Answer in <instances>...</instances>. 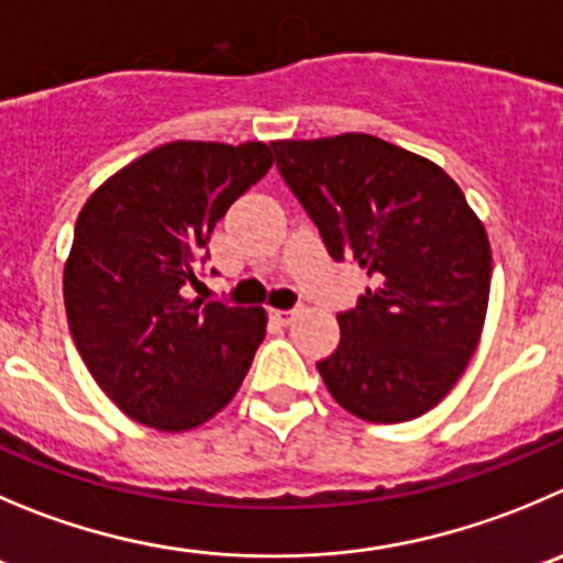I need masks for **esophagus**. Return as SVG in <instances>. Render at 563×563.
I'll list each match as a JSON object with an SVG mask.
<instances>
[{
    "mask_svg": "<svg viewBox=\"0 0 563 563\" xmlns=\"http://www.w3.org/2000/svg\"><path fill=\"white\" fill-rule=\"evenodd\" d=\"M296 318V309H271V320L278 325H290Z\"/></svg>",
    "mask_w": 563,
    "mask_h": 563,
    "instance_id": "esophagus-1",
    "label": "esophagus"
}]
</instances>
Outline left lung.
<instances>
[{"label":"left lung","mask_w":563,"mask_h":563,"mask_svg":"<svg viewBox=\"0 0 563 563\" xmlns=\"http://www.w3.org/2000/svg\"><path fill=\"white\" fill-rule=\"evenodd\" d=\"M271 146L329 254L373 278L356 307L336 314L340 345L318 362L331 398L367 422L426 415L462 378L484 331V223L437 163L382 137Z\"/></svg>","instance_id":"left-lung-1"}]
</instances>
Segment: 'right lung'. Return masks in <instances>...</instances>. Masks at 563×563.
Segmentation results:
<instances>
[{
	"label": "right lung",
	"mask_w": 563,
	"mask_h": 563,
	"mask_svg": "<svg viewBox=\"0 0 563 563\" xmlns=\"http://www.w3.org/2000/svg\"><path fill=\"white\" fill-rule=\"evenodd\" d=\"M260 141H176L85 201L63 273L74 345L107 398L157 431H190L243 384L267 314L185 298L229 207L271 170Z\"/></svg>",
	"instance_id": "add662e5"
}]
</instances>
